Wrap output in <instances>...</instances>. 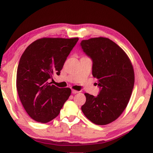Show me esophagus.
I'll return each mask as SVG.
<instances>
[{
  "mask_svg": "<svg viewBox=\"0 0 153 153\" xmlns=\"http://www.w3.org/2000/svg\"><path fill=\"white\" fill-rule=\"evenodd\" d=\"M71 92H72V94H76L79 93V91H76V90H72Z\"/></svg>",
  "mask_w": 153,
  "mask_h": 153,
  "instance_id": "obj_1",
  "label": "esophagus"
}]
</instances>
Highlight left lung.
<instances>
[{"mask_svg": "<svg viewBox=\"0 0 153 153\" xmlns=\"http://www.w3.org/2000/svg\"><path fill=\"white\" fill-rule=\"evenodd\" d=\"M80 46L92 61V75L100 88L97 96L84 94L82 112L96 124L112 123L123 112L131 96L134 84L132 63L126 53L108 38L82 40Z\"/></svg>", "mask_w": 153, "mask_h": 153, "instance_id": "obj_1", "label": "left lung"}]
</instances>
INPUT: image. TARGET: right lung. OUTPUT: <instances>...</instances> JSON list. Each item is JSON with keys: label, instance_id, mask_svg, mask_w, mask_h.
<instances>
[{"label": "right lung", "instance_id": "obj_1", "mask_svg": "<svg viewBox=\"0 0 153 153\" xmlns=\"http://www.w3.org/2000/svg\"><path fill=\"white\" fill-rule=\"evenodd\" d=\"M78 38H43L25 50L16 72V90L25 110L33 120L47 123L59 115L71 89L59 88L48 80L60 75Z\"/></svg>", "mask_w": 153, "mask_h": 153}]
</instances>
